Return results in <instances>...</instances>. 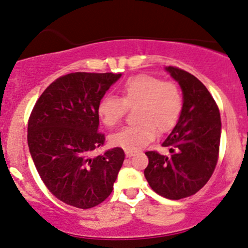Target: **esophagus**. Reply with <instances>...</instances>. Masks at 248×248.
Segmentation results:
<instances>
[{"mask_svg": "<svg viewBox=\"0 0 248 248\" xmlns=\"http://www.w3.org/2000/svg\"><path fill=\"white\" fill-rule=\"evenodd\" d=\"M135 154L136 152L132 151V150H125V155H126V157H132Z\"/></svg>", "mask_w": 248, "mask_h": 248, "instance_id": "34e87169", "label": "esophagus"}]
</instances>
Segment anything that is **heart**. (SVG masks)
Wrapping results in <instances>:
<instances>
[{"mask_svg":"<svg viewBox=\"0 0 248 248\" xmlns=\"http://www.w3.org/2000/svg\"><path fill=\"white\" fill-rule=\"evenodd\" d=\"M184 99L179 87L149 75H138L125 80L119 97L104 96L97 113L108 127L121 122L129 109H135V125L125 126L109 137L110 144L125 150H137L155 136V129L164 132L172 129L183 111Z\"/></svg>","mask_w":248,"mask_h":248,"instance_id":"b5f03b06","label":"heart"}]
</instances>
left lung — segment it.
Wrapping results in <instances>:
<instances>
[{
	"label": "left lung",
	"instance_id": "1",
	"mask_svg": "<svg viewBox=\"0 0 248 248\" xmlns=\"http://www.w3.org/2000/svg\"><path fill=\"white\" fill-rule=\"evenodd\" d=\"M183 91L182 115L161 146L171 155L147 151L144 170L155 193L178 200L197 193L208 182L218 161L221 122L218 105L200 80L190 72L166 66Z\"/></svg>",
	"mask_w": 248,
	"mask_h": 248
}]
</instances>
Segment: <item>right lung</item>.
Returning a JSON list of instances; mask_svg holds the SVG:
<instances>
[{
    "mask_svg": "<svg viewBox=\"0 0 248 248\" xmlns=\"http://www.w3.org/2000/svg\"><path fill=\"white\" fill-rule=\"evenodd\" d=\"M122 74L74 72L52 82L28 123V146L41 179L61 202L91 208L110 196L125 158L123 149L90 154L104 144L97 107Z\"/></svg>",
    "mask_w": 248,
    "mask_h": 248,
    "instance_id": "right-lung-1",
    "label": "right lung"
}]
</instances>
